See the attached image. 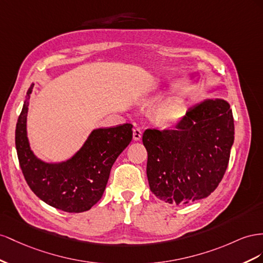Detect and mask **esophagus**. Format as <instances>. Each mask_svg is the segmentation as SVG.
Masks as SVG:
<instances>
[{"mask_svg":"<svg viewBox=\"0 0 263 263\" xmlns=\"http://www.w3.org/2000/svg\"><path fill=\"white\" fill-rule=\"evenodd\" d=\"M141 138H142V131L139 129V127L133 129V140L134 141H140Z\"/></svg>","mask_w":263,"mask_h":263,"instance_id":"esophagus-1","label":"esophagus"}]
</instances>
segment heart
Instances as JSON below:
<instances>
[{"label": "heart", "instance_id": "1", "mask_svg": "<svg viewBox=\"0 0 263 263\" xmlns=\"http://www.w3.org/2000/svg\"><path fill=\"white\" fill-rule=\"evenodd\" d=\"M163 100L162 96H155L153 98L148 100L151 104H159ZM184 116V108L175 101H167L165 102L161 108L157 110L156 119L162 125L172 126L177 124Z\"/></svg>", "mask_w": 263, "mask_h": 263}]
</instances>
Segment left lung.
<instances>
[{"label": "left lung", "instance_id": "8db88e82", "mask_svg": "<svg viewBox=\"0 0 263 263\" xmlns=\"http://www.w3.org/2000/svg\"><path fill=\"white\" fill-rule=\"evenodd\" d=\"M234 136L232 111L222 99L192 107L174 130H145L149 190L175 205L206 198L227 170Z\"/></svg>", "mask_w": 263, "mask_h": 263}]
</instances>
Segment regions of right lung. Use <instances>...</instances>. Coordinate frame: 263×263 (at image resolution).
I'll list each match as a JSON object with an SVG mask.
<instances>
[{"instance_id": "1", "label": "right lung", "mask_w": 263, "mask_h": 263, "mask_svg": "<svg viewBox=\"0 0 263 263\" xmlns=\"http://www.w3.org/2000/svg\"><path fill=\"white\" fill-rule=\"evenodd\" d=\"M17 119L15 130L20 166L25 181L37 197L67 213L89 211L102 197L112 165L132 140V124L97 129L71 159L62 163H46L34 155L26 132L28 99Z\"/></svg>"}]
</instances>
